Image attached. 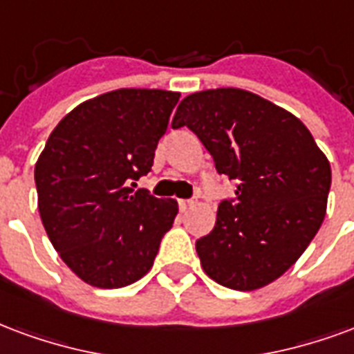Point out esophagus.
<instances>
[{"mask_svg":"<svg viewBox=\"0 0 354 354\" xmlns=\"http://www.w3.org/2000/svg\"><path fill=\"white\" fill-rule=\"evenodd\" d=\"M197 204V198L193 197V198H180L178 201V206H180V210L182 212H187L191 208V206H195Z\"/></svg>","mask_w":354,"mask_h":354,"instance_id":"esophagus-1","label":"esophagus"}]
</instances>
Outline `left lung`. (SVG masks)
I'll return each instance as SVG.
<instances>
[{
    "label": "left lung",
    "instance_id": "8db88e82",
    "mask_svg": "<svg viewBox=\"0 0 354 354\" xmlns=\"http://www.w3.org/2000/svg\"><path fill=\"white\" fill-rule=\"evenodd\" d=\"M189 127L219 174L236 182L198 238L204 272L223 287L255 290L283 276L326 214L330 163L308 127L251 91L217 88L178 104L172 127Z\"/></svg>",
    "mask_w": 354,
    "mask_h": 354
}]
</instances>
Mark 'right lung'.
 <instances>
[{
	"instance_id": "add662e5",
	"label": "right lung",
	"mask_w": 354,
	"mask_h": 354,
	"mask_svg": "<svg viewBox=\"0 0 354 354\" xmlns=\"http://www.w3.org/2000/svg\"><path fill=\"white\" fill-rule=\"evenodd\" d=\"M178 99V91H109L73 109L44 144L35 165L39 214L54 250L86 283H135L174 223V198L133 187L151 170Z\"/></svg>"
}]
</instances>
